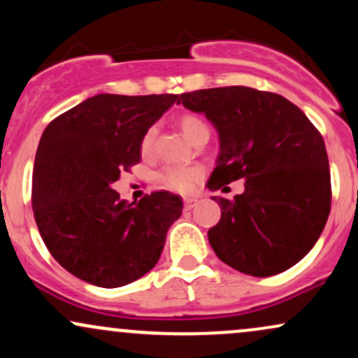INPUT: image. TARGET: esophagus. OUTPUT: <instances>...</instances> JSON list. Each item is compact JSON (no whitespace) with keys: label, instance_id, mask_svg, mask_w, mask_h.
<instances>
[{"label":"esophagus","instance_id":"34e87169","mask_svg":"<svg viewBox=\"0 0 358 358\" xmlns=\"http://www.w3.org/2000/svg\"><path fill=\"white\" fill-rule=\"evenodd\" d=\"M196 203H199V199H195V196H190V199H185L183 200L185 210H192L193 207H196Z\"/></svg>","mask_w":358,"mask_h":358}]
</instances>
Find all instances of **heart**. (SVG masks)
<instances>
[{
  "label": "heart",
  "mask_w": 358,
  "mask_h": 358,
  "mask_svg": "<svg viewBox=\"0 0 358 358\" xmlns=\"http://www.w3.org/2000/svg\"><path fill=\"white\" fill-rule=\"evenodd\" d=\"M178 126L182 129V133L187 136L188 141H192L193 145L199 141H207L210 136V127H208L207 121L202 116L195 113H183L178 117ZM156 136H158V127L150 126L143 133L141 143H139V150H141L143 156H150L153 153V148L156 143ZM203 170L200 166H183V165H170L165 166L158 175L156 180L162 185L163 188L168 190L180 192V193H188L193 190L196 183L202 180Z\"/></svg>",
  "instance_id": "1"
}]
</instances>
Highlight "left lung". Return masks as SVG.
Masks as SVG:
<instances>
[{"instance_id": "obj_1", "label": "left lung", "mask_w": 358, "mask_h": 358, "mask_svg": "<svg viewBox=\"0 0 358 358\" xmlns=\"http://www.w3.org/2000/svg\"><path fill=\"white\" fill-rule=\"evenodd\" d=\"M203 113L220 136L208 188L245 178L232 200L213 196L220 220L208 241L231 268L266 278L289 269L310 252L331 205L324 141L298 106L282 96L242 85L180 94Z\"/></svg>"}]
</instances>
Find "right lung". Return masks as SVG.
Segmentation results:
<instances>
[{"mask_svg":"<svg viewBox=\"0 0 358 358\" xmlns=\"http://www.w3.org/2000/svg\"><path fill=\"white\" fill-rule=\"evenodd\" d=\"M176 101L175 94H99L45 127L31 185L35 222L53 259L82 281L129 285L162 256L182 199L153 192L126 203L110 185L141 162L143 133Z\"/></svg>","mask_w":358,"mask_h":358,"instance_id":"obj_1","label":"right lung"}]
</instances>
